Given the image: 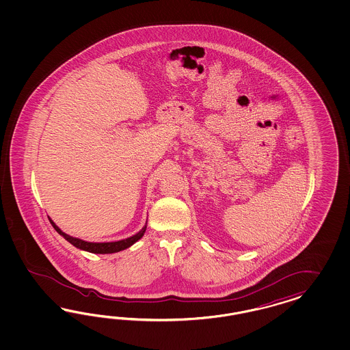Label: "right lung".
Listing matches in <instances>:
<instances>
[{
  "label": "right lung",
  "mask_w": 350,
  "mask_h": 350,
  "mask_svg": "<svg viewBox=\"0 0 350 350\" xmlns=\"http://www.w3.org/2000/svg\"><path fill=\"white\" fill-rule=\"evenodd\" d=\"M50 222L53 224V228L60 233L65 240H68L70 244L75 245V247L82 249L85 252H90V253H96V254H110V253H117L120 250H124V249L129 247L131 245H133L136 241H138L146 231V226H145L139 232L128 237V239H124V240L113 241V243H88L85 240H81V239H77V237H72V236L66 234L51 219H50ZM146 223H148V221H146Z\"/></svg>",
  "instance_id": "right-lung-1"
}]
</instances>
